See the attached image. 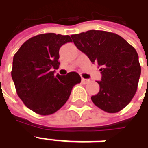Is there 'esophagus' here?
Instances as JSON below:
<instances>
[{
  "label": "esophagus",
  "mask_w": 148,
  "mask_h": 148,
  "mask_svg": "<svg viewBox=\"0 0 148 148\" xmlns=\"http://www.w3.org/2000/svg\"><path fill=\"white\" fill-rule=\"evenodd\" d=\"M89 82H90L89 79H86V78H83V77L82 78V82L83 84H87Z\"/></svg>",
  "instance_id": "1"
}]
</instances>
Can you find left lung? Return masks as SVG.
Masks as SVG:
<instances>
[{"label":"left lung","mask_w":148,"mask_h":148,"mask_svg":"<svg viewBox=\"0 0 148 148\" xmlns=\"http://www.w3.org/2000/svg\"><path fill=\"white\" fill-rule=\"evenodd\" d=\"M71 38L78 50L101 67V80L97 82L99 92L91 97L93 104L109 113L122 110L135 96L141 74L136 49L117 34L106 31L90 30Z\"/></svg>","instance_id":"obj_1"}]
</instances>
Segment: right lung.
Wrapping results in <instances>:
<instances>
[{
  "mask_svg": "<svg viewBox=\"0 0 148 148\" xmlns=\"http://www.w3.org/2000/svg\"><path fill=\"white\" fill-rule=\"evenodd\" d=\"M69 36L40 34L23 43L14 55L12 78L19 97L28 109L39 115L55 113L64 106L72 88L81 82L76 72L55 75L60 65L59 49Z\"/></svg>",
  "mask_w": 148,
  "mask_h": 148,
  "instance_id": "right-lung-1",
  "label": "right lung"
}]
</instances>
